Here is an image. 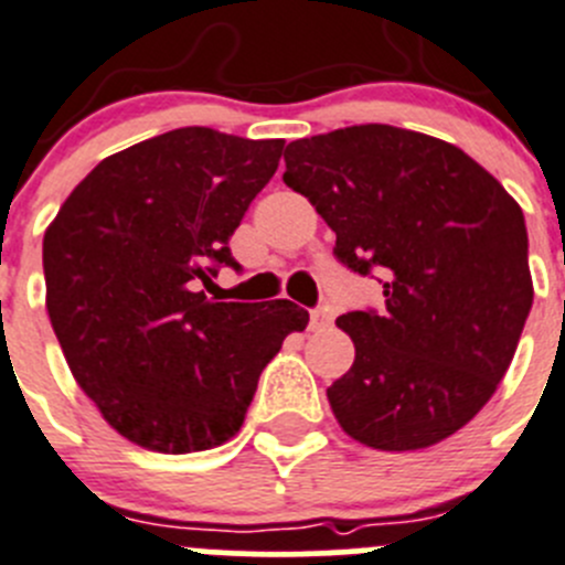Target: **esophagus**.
Segmentation results:
<instances>
[{
  "instance_id": "esophagus-1",
  "label": "esophagus",
  "mask_w": 565,
  "mask_h": 565,
  "mask_svg": "<svg viewBox=\"0 0 565 565\" xmlns=\"http://www.w3.org/2000/svg\"><path fill=\"white\" fill-rule=\"evenodd\" d=\"M334 323V312H331L329 307H318L309 312V329L312 331H323L329 329V326Z\"/></svg>"
}]
</instances>
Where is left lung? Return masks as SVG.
I'll use <instances>...</instances> for the list:
<instances>
[{"label":"left lung","mask_w":565,"mask_h":565,"mask_svg":"<svg viewBox=\"0 0 565 565\" xmlns=\"http://www.w3.org/2000/svg\"><path fill=\"white\" fill-rule=\"evenodd\" d=\"M284 183L337 234L334 258L384 289L337 326L356 360L329 387L354 440L413 451L455 435L508 373L532 278L519 203L449 141L393 125L298 139Z\"/></svg>","instance_id":"8db88e82"}]
</instances>
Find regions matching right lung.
I'll list each match as a JSON object with an SVG mask.
<instances>
[{
    "label": "right lung",
    "mask_w": 565,
    "mask_h": 565,
    "mask_svg": "<svg viewBox=\"0 0 565 565\" xmlns=\"http://www.w3.org/2000/svg\"><path fill=\"white\" fill-rule=\"evenodd\" d=\"M281 139L178 128L105 158L44 234L46 312L83 393L119 435L163 455L239 431L292 300H211L239 270L228 239L278 170Z\"/></svg>",
    "instance_id": "add662e5"
}]
</instances>
